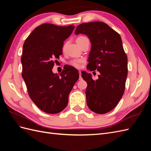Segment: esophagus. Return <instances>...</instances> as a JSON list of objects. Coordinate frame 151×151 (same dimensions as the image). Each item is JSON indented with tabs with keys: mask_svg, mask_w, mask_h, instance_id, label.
<instances>
[{
	"mask_svg": "<svg viewBox=\"0 0 151 151\" xmlns=\"http://www.w3.org/2000/svg\"><path fill=\"white\" fill-rule=\"evenodd\" d=\"M79 80H82V77H81V72L79 71Z\"/></svg>",
	"mask_w": 151,
	"mask_h": 151,
	"instance_id": "1",
	"label": "esophagus"
}]
</instances>
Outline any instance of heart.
I'll use <instances>...</instances> for the list:
<instances>
[{"instance_id": "heart-1", "label": "heart", "mask_w": 151, "mask_h": 151, "mask_svg": "<svg viewBox=\"0 0 151 151\" xmlns=\"http://www.w3.org/2000/svg\"><path fill=\"white\" fill-rule=\"evenodd\" d=\"M87 38L85 37V36H80L79 37H77L76 39V42L78 44V45H80V43L83 42V41L85 39H86ZM83 62V60H80V59H76V60H74L71 61L70 62V64L74 66L76 68H79L81 66V63Z\"/></svg>"}]
</instances>
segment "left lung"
I'll return each mask as SVG.
<instances>
[{
	"label": "left lung",
	"instance_id": "8db88e82",
	"mask_svg": "<svg viewBox=\"0 0 151 151\" xmlns=\"http://www.w3.org/2000/svg\"><path fill=\"white\" fill-rule=\"evenodd\" d=\"M75 34H84L91 43L87 68L99 72L98 79L91 74L82 72L86 81V102L91 111L106 113L119 103L125 88L127 77V57L120 35L103 22L82 23Z\"/></svg>",
	"mask_w": 151,
	"mask_h": 151
}]
</instances>
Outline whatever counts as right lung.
Here are the masks:
<instances>
[{
    "label": "right lung",
    "instance_id": "right-lung-1",
    "mask_svg": "<svg viewBox=\"0 0 151 151\" xmlns=\"http://www.w3.org/2000/svg\"><path fill=\"white\" fill-rule=\"evenodd\" d=\"M74 26H58L45 23L33 31L23 45L22 77L33 103L41 110L56 114L63 110L68 95L79 79V72L67 65L60 75L54 74V60L62 54L63 42Z\"/></svg>",
    "mask_w": 151,
    "mask_h": 151
}]
</instances>
